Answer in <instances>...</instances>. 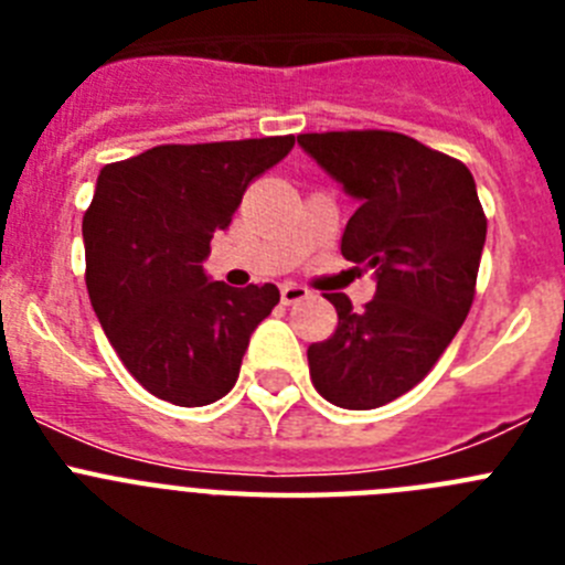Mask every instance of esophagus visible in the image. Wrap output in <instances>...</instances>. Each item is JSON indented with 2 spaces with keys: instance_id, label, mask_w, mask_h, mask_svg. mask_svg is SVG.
Returning a JSON list of instances; mask_svg holds the SVG:
<instances>
[{
  "instance_id": "1",
  "label": "esophagus",
  "mask_w": 565,
  "mask_h": 565,
  "mask_svg": "<svg viewBox=\"0 0 565 565\" xmlns=\"http://www.w3.org/2000/svg\"><path fill=\"white\" fill-rule=\"evenodd\" d=\"M279 297H282V306H297V302L308 299V288L294 286V282H286V286L279 288Z\"/></svg>"
}]
</instances>
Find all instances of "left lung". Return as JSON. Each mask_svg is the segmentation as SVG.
I'll return each instance as SVG.
<instances>
[{
    "label": "left lung",
    "instance_id": "obj_1",
    "mask_svg": "<svg viewBox=\"0 0 565 565\" xmlns=\"http://www.w3.org/2000/svg\"><path fill=\"white\" fill-rule=\"evenodd\" d=\"M297 141L359 201L342 257L376 271V297L362 311L326 294L339 322L308 348L311 382L337 407L373 411L413 391L463 326L487 214L472 172L411 135L344 129Z\"/></svg>",
    "mask_w": 565,
    "mask_h": 565
}]
</instances>
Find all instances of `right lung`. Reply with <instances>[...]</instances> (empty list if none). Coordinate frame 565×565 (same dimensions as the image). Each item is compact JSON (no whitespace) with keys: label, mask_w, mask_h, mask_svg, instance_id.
<instances>
[{"label":"right lung","mask_w":565,"mask_h":565,"mask_svg":"<svg viewBox=\"0 0 565 565\" xmlns=\"http://www.w3.org/2000/svg\"><path fill=\"white\" fill-rule=\"evenodd\" d=\"M294 135L163 143L107 163L84 212L87 291L109 344L152 396L203 407L226 396L277 286L228 288L203 274L254 178L291 152Z\"/></svg>","instance_id":"obj_1"}]
</instances>
